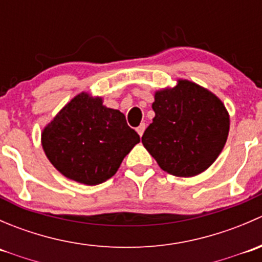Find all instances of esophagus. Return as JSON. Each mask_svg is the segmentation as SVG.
Returning a JSON list of instances; mask_svg holds the SVG:
<instances>
[{
    "instance_id": "34e87169",
    "label": "esophagus",
    "mask_w": 262,
    "mask_h": 262,
    "mask_svg": "<svg viewBox=\"0 0 262 262\" xmlns=\"http://www.w3.org/2000/svg\"><path fill=\"white\" fill-rule=\"evenodd\" d=\"M144 130H146V124L144 123H141V125L138 126V128H137V133L139 134V136H143V133H144Z\"/></svg>"
}]
</instances>
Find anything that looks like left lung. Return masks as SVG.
Listing matches in <instances>:
<instances>
[{"mask_svg":"<svg viewBox=\"0 0 262 262\" xmlns=\"http://www.w3.org/2000/svg\"><path fill=\"white\" fill-rule=\"evenodd\" d=\"M152 109L142 143L163 171L192 178L213 165L229 132V114L216 95L180 78L155 92Z\"/></svg>","mask_w":262,"mask_h":262,"instance_id":"1","label":"left lung"}]
</instances>
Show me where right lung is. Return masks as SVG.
I'll list each match as a JSON object with an SVG mask.
<instances>
[{
	"label": "right lung",
	"instance_id": "obj_1",
	"mask_svg": "<svg viewBox=\"0 0 262 262\" xmlns=\"http://www.w3.org/2000/svg\"><path fill=\"white\" fill-rule=\"evenodd\" d=\"M141 142L119 110L102 97L81 92L41 132V146L53 166L70 180L97 185L109 180L124 157Z\"/></svg>",
	"mask_w": 262,
	"mask_h": 262
}]
</instances>
